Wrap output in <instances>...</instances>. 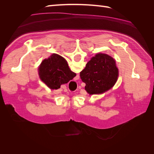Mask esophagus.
Returning <instances> with one entry per match:
<instances>
[{
	"mask_svg": "<svg viewBox=\"0 0 154 154\" xmlns=\"http://www.w3.org/2000/svg\"><path fill=\"white\" fill-rule=\"evenodd\" d=\"M79 78H80V76H79V75H76V76L75 78H74V81L79 80Z\"/></svg>",
	"mask_w": 154,
	"mask_h": 154,
	"instance_id": "obj_1",
	"label": "esophagus"
}]
</instances>
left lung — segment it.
Wrapping results in <instances>:
<instances>
[{"label":"left lung","mask_w":154,"mask_h":154,"mask_svg":"<svg viewBox=\"0 0 154 154\" xmlns=\"http://www.w3.org/2000/svg\"><path fill=\"white\" fill-rule=\"evenodd\" d=\"M119 76L115 60L110 56L97 53L86 64L80 72V78L89 94H102L112 87Z\"/></svg>","instance_id":"8db88e82"}]
</instances>
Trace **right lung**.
I'll return each instance as SVG.
<instances>
[{"label": "right lung", "mask_w": 154, "mask_h": 154, "mask_svg": "<svg viewBox=\"0 0 154 154\" xmlns=\"http://www.w3.org/2000/svg\"><path fill=\"white\" fill-rule=\"evenodd\" d=\"M38 69L41 80L51 89H58L76 75L69 69L65 58L54 53L44 60Z\"/></svg>", "instance_id": "1"}]
</instances>
